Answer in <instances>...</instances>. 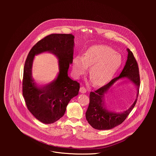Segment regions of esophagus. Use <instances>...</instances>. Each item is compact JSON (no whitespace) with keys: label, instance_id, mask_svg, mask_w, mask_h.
<instances>
[{"label":"esophagus","instance_id":"34e87169","mask_svg":"<svg viewBox=\"0 0 156 156\" xmlns=\"http://www.w3.org/2000/svg\"><path fill=\"white\" fill-rule=\"evenodd\" d=\"M80 93H86V91H87V90H86V89L84 87L81 86V87H80Z\"/></svg>","mask_w":156,"mask_h":156}]
</instances>
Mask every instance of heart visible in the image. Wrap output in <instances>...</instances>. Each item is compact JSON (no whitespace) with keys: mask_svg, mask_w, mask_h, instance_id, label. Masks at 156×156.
Returning <instances> with one entry per match:
<instances>
[{"mask_svg":"<svg viewBox=\"0 0 156 156\" xmlns=\"http://www.w3.org/2000/svg\"><path fill=\"white\" fill-rule=\"evenodd\" d=\"M122 57L119 53L104 45L89 48L84 56L76 55L73 58V72L78 77L91 66L89 73L94 85L102 87L108 84L121 67Z\"/></svg>","mask_w":156,"mask_h":156,"instance_id":"obj_1","label":"heart"}]
</instances>
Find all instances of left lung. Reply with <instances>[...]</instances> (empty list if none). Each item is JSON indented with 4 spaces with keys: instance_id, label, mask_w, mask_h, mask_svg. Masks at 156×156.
<instances>
[{
    "instance_id": "1",
    "label": "left lung",
    "mask_w": 156,
    "mask_h": 156,
    "mask_svg": "<svg viewBox=\"0 0 156 156\" xmlns=\"http://www.w3.org/2000/svg\"><path fill=\"white\" fill-rule=\"evenodd\" d=\"M127 60L120 75L112 79L107 85L90 93V104L86 112V118L90 125L96 129H110L119 125L126 119L136 103L140 86L138 65L132 52L129 49H127ZM122 78L131 81L137 86V98L128 110L116 113L106 109L104 104V94L117 80Z\"/></svg>"
}]
</instances>
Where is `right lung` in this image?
I'll return each instance as SVG.
<instances>
[{
	"label": "right lung",
	"mask_w": 156,
	"mask_h": 156,
	"mask_svg": "<svg viewBox=\"0 0 156 156\" xmlns=\"http://www.w3.org/2000/svg\"><path fill=\"white\" fill-rule=\"evenodd\" d=\"M74 37L71 34H49L32 48L25 61L23 96L30 112L43 123H53L62 117L71 99L78 94L79 83L68 76L73 62ZM45 51L58 57L59 73L52 82L39 87L32 78V65L34 56Z\"/></svg>",
	"instance_id": "1"
}]
</instances>
